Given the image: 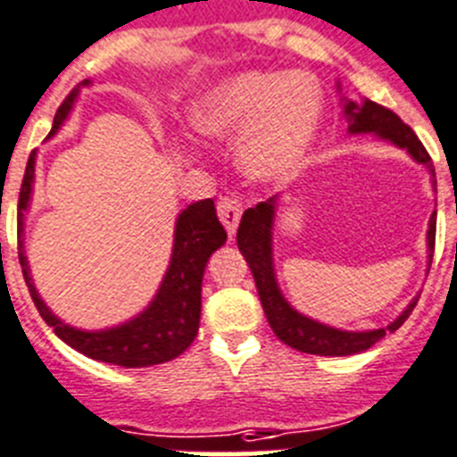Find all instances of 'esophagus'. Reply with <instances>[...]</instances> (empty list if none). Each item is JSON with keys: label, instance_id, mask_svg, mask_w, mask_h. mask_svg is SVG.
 Wrapping results in <instances>:
<instances>
[{"label": "esophagus", "instance_id": "1", "mask_svg": "<svg viewBox=\"0 0 457 457\" xmlns=\"http://www.w3.org/2000/svg\"><path fill=\"white\" fill-rule=\"evenodd\" d=\"M219 219H220V223L225 225V229H228L229 237H232L238 228V220H241V203H238L237 198H232V195H228V198H220Z\"/></svg>", "mask_w": 457, "mask_h": 457}]
</instances>
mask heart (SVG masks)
<instances>
[{
    "mask_svg": "<svg viewBox=\"0 0 457 457\" xmlns=\"http://www.w3.org/2000/svg\"><path fill=\"white\" fill-rule=\"evenodd\" d=\"M323 109V90L310 77L248 70L209 88L191 120L200 137L237 143L238 166L250 179L279 184L305 166Z\"/></svg>",
    "mask_w": 457,
    "mask_h": 457,
    "instance_id": "obj_1",
    "label": "heart"
}]
</instances>
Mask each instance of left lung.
Wrapping results in <instances>:
<instances>
[{"label":"left lung","instance_id":"obj_1","mask_svg":"<svg viewBox=\"0 0 457 457\" xmlns=\"http://www.w3.org/2000/svg\"><path fill=\"white\" fill-rule=\"evenodd\" d=\"M344 118L348 120V134H373L380 141H387L408 152L414 162L426 166V170L430 172L433 191H437V179H435V168L433 162H430V154L421 145L417 134L394 111L385 109V106L376 104V102L367 100V97L361 102H353L344 97ZM278 200L279 195H273L266 203H259L257 207L245 209L237 232V245L241 250V254L245 257V262H248L250 270H253L259 300H262V307H264V314L269 319V326L273 328L275 337L279 341H285L287 346L295 348L300 353L341 357L367 351V348H371L387 332H396L405 323L410 312L414 310L419 295L410 300V305L387 328L360 332L339 330V328L319 323V320L300 314L298 310H294L289 305V300L279 291L273 264V225L275 212H278ZM435 225H437V212H433V216H430L428 234H426L428 264L433 262Z\"/></svg>","mask_w":457,"mask_h":457}]
</instances>
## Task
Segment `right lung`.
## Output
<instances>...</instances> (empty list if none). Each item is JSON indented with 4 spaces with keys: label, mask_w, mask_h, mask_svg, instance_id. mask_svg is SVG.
Returning <instances> with one entry per match:
<instances>
[{
    "label": "right lung",
    "mask_w": 457,
    "mask_h": 457,
    "mask_svg": "<svg viewBox=\"0 0 457 457\" xmlns=\"http://www.w3.org/2000/svg\"><path fill=\"white\" fill-rule=\"evenodd\" d=\"M84 86H90V81H81V86H77L59 106L47 138L54 137L56 131L63 127V122L68 120ZM34 178L36 152H31L27 170H24L22 188H20L18 254L29 294L34 298L45 323L70 348L84 353L90 360L109 361V364H118V367H152V364H162V361H170L182 355L198 335L204 266H207L212 253H216L228 241V234H225L223 225L216 216L213 200H200V203H193L187 209H182V213L175 220L170 264H168L157 294L141 314L125 320L120 326L104 328V330H81V328L63 323L54 312L45 305V300L40 298L34 285L31 270H29V259L24 254V213L29 212L31 195H34Z\"/></svg>",
    "instance_id": "right-lung-1"
}]
</instances>
